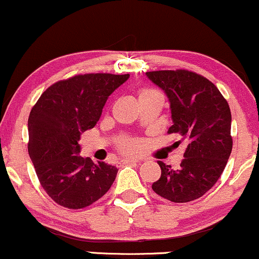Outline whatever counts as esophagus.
<instances>
[{"instance_id": "1", "label": "esophagus", "mask_w": 259, "mask_h": 259, "mask_svg": "<svg viewBox=\"0 0 259 259\" xmlns=\"http://www.w3.org/2000/svg\"><path fill=\"white\" fill-rule=\"evenodd\" d=\"M122 162L124 163V165H127V163H137L139 161L135 159H124V160H122Z\"/></svg>"}]
</instances>
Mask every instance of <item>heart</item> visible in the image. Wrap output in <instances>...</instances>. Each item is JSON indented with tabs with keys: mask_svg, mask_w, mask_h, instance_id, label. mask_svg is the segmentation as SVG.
I'll list each match as a JSON object with an SVG mask.
<instances>
[{
	"mask_svg": "<svg viewBox=\"0 0 259 259\" xmlns=\"http://www.w3.org/2000/svg\"><path fill=\"white\" fill-rule=\"evenodd\" d=\"M150 93H158V92L143 90L140 92V97L147 96V94H150ZM120 147H122L124 150H126V152H134V150L137 148V143L135 141H132V140H123L122 142H120Z\"/></svg>",
	"mask_w": 259,
	"mask_h": 259,
	"instance_id": "heart-1",
	"label": "heart"
}]
</instances>
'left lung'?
I'll use <instances>...</instances> for the list:
<instances>
[{
    "instance_id": "8db88e82",
    "label": "left lung",
    "mask_w": 259,
    "mask_h": 259,
    "mask_svg": "<svg viewBox=\"0 0 259 259\" xmlns=\"http://www.w3.org/2000/svg\"><path fill=\"white\" fill-rule=\"evenodd\" d=\"M146 75L168 98L173 124L167 133L178 134L185 145L179 169L158 161L161 177L152 189L171 202L194 201L215 185L230 159V106L214 83L192 71L159 70Z\"/></svg>"
}]
</instances>
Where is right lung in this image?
I'll return each mask as SVG.
<instances>
[{
	"label": "right lung",
	"mask_w": 259,
	"mask_h": 259,
	"mask_svg": "<svg viewBox=\"0 0 259 259\" xmlns=\"http://www.w3.org/2000/svg\"><path fill=\"white\" fill-rule=\"evenodd\" d=\"M130 75L84 74L48 88L28 117V154L47 194L81 209L109 191L118 169L80 155V135L99 120L106 100Z\"/></svg>",
	"instance_id": "obj_1"
}]
</instances>
